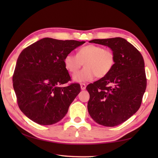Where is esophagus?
I'll return each mask as SVG.
<instances>
[{"instance_id": "1", "label": "esophagus", "mask_w": 158, "mask_h": 158, "mask_svg": "<svg viewBox=\"0 0 158 158\" xmlns=\"http://www.w3.org/2000/svg\"><path fill=\"white\" fill-rule=\"evenodd\" d=\"M86 88V85L85 83H81V89L82 90H84Z\"/></svg>"}]
</instances>
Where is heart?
<instances>
[{
	"label": "heart",
	"mask_w": 158,
	"mask_h": 158,
	"mask_svg": "<svg viewBox=\"0 0 158 158\" xmlns=\"http://www.w3.org/2000/svg\"><path fill=\"white\" fill-rule=\"evenodd\" d=\"M84 63L85 68L73 76L76 82L92 81L96 76L103 78L108 75L115 64V53L110 49L97 45H88L80 48L77 53H68L64 59L65 68L75 73Z\"/></svg>",
	"instance_id": "b5f03b06"
}]
</instances>
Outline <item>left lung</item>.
<instances>
[{
    "label": "left lung",
    "mask_w": 158,
    "mask_h": 158,
    "mask_svg": "<svg viewBox=\"0 0 158 158\" xmlns=\"http://www.w3.org/2000/svg\"><path fill=\"white\" fill-rule=\"evenodd\" d=\"M89 42L108 46L115 56V66L109 75L86 87L89 94V114L100 125L118 126L132 117L141 105L147 87L143 58L123 38Z\"/></svg>",
    "instance_id": "obj_1"
}]
</instances>
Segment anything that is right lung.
<instances>
[{
    "label": "right lung",
    "mask_w": 158,
    "mask_h": 158,
    "mask_svg": "<svg viewBox=\"0 0 158 158\" xmlns=\"http://www.w3.org/2000/svg\"><path fill=\"white\" fill-rule=\"evenodd\" d=\"M85 41L44 38L20 53L13 75V85L19 108L40 125L61 120L81 92L79 83L70 81L64 57Z\"/></svg>",
    "instance_id": "1"
}]
</instances>
